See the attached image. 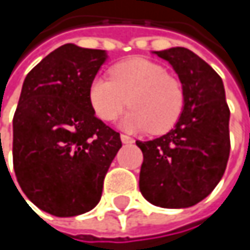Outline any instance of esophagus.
I'll return each instance as SVG.
<instances>
[{
  "instance_id": "1",
  "label": "esophagus",
  "mask_w": 250,
  "mask_h": 250,
  "mask_svg": "<svg viewBox=\"0 0 250 250\" xmlns=\"http://www.w3.org/2000/svg\"><path fill=\"white\" fill-rule=\"evenodd\" d=\"M120 139H122V142H123L125 145H128V143H133V142H134L131 137H128V136H125V134H122Z\"/></svg>"
}]
</instances>
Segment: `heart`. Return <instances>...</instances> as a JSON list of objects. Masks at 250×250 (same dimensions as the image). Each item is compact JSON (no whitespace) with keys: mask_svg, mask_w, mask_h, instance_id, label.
Masks as SVG:
<instances>
[{"mask_svg":"<svg viewBox=\"0 0 250 250\" xmlns=\"http://www.w3.org/2000/svg\"><path fill=\"white\" fill-rule=\"evenodd\" d=\"M110 76H95L88 88L89 104L101 120H114L127 103L131 110L119 125L128 131L150 130L159 134L179 120L185 103L184 88L162 65L131 58L114 65Z\"/></svg>","mask_w":250,"mask_h":250,"instance_id":"1","label":"heart"}]
</instances>
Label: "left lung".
Masks as SVG:
<instances>
[{
	"label": "left lung",
	"mask_w": 250,
	"mask_h": 250,
	"mask_svg": "<svg viewBox=\"0 0 250 250\" xmlns=\"http://www.w3.org/2000/svg\"><path fill=\"white\" fill-rule=\"evenodd\" d=\"M167 61L184 88V110L167 134L136 145L143 152L139 188L153 206L187 208L204 200L225 174L230 110L219 74L185 47L152 52Z\"/></svg>",
	"instance_id": "left-lung-1"
}]
</instances>
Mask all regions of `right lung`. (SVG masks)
Instances as JSON below:
<instances>
[{
	"instance_id": "1",
	"label": "right lung",
	"mask_w": 250,
	"mask_h": 250,
	"mask_svg": "<svg viewBox=\"0 0 250 250\" xmlns=\"http://www.w3.org/2000/svg\"><path fill=\"white\" fill-rule=\"evenodd\" d=\"M107 58L105 50L68 43L23 82L13 120L14 172L27 198L52 216L92 210L122 147L120 134L95 117L88 98Z\"/></svg>"
}]
</instances>
